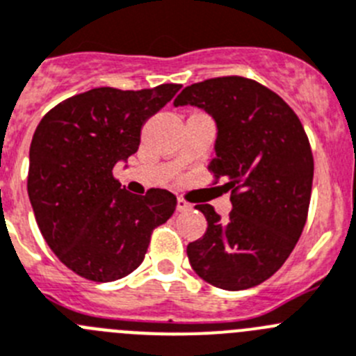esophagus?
<instances>
[{
	"instance_id": "34e87169",
	"label": "esophagus",
	"mask_w": 356,
	"mask_h": 356,
	"mask_svg": "<svg viewBox=\"0 0 356 356\" xmlns=\"http://www.w3.org/2000/svg\"><path fill=\"white\" fill-rule=\"evenodd\" d=\"M190 209H191V204H188L184 198L179 197L177 198V211H179V213H182V211H190Z\"/></svg>"
}]
</instances>
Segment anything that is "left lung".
I'll return each instance as SVG.
<instances>
[{
	"mask_svg": "<svg viewBox=\"0 0 356 356\" xmlns=\"http://www.w3.org/2000/svg\"><path fill=\"white\" fill-rule=\"evenodd\" d=\"M174 106L213 117L209 170L232 190L227 222L209 204L197 206L207 230L186 250L191 268L220 289L259 286L287 261L307 222L314 159L302 122L275 92L239 76L186 86Z\"/></svg>",
	"mask_w": 356,
	"mask_h": 356,
	"instance_id": "8db88e82",
	"label": "left lung"
}]
</instances>
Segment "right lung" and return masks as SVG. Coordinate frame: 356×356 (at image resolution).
<instances>
[{
	"mask_svg": "<svg viewBox=\"0 0 356 356\" xmlns=\"http://www.w3.org/2000/svg\"><path fill=\"white\" fill-rule=\"evenodd\" d=\"M179 88H92L60 102L35 129L28 197L49 248L79 277L113 282L133 273L152 230L174 214L170 191L129 193L113 166L138 150L143 124Z\"/></svg>",
	"mask_w": 356,
	"mask_h": 356,
	"instance_id": "1",
	"label": "right lung"
}]
</instances>
